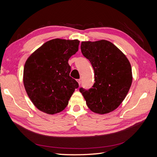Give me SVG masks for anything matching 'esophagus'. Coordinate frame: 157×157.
I'll use <instances>...</instances> for the list:
<instances>
[{"label": "esophagus", "instance_id": "esophagus-1", "mask_svg": "<svg viewBox=\"0 0 157 157\" xmlns=\"http://www.w3.org/2000/svg\"><path fill=\"white\" fill-rule=\"evenodd\" d=\"M77 82H78V84L80 85V83H81V80H80V79H78V80H77Z\"/></svg>", "mask_w": 157, "mask_h": 157}]
</instances>
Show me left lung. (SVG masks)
<instances>
[{
    "label": "left lung",
    "instance_id": "1",
    "mask_svg": "<svg viewBox=\"0 0 157 157\" xmlns=\"http://www.w3.org/2000/svg\"><path fill=\"white\" fill-rule=\"evenodd\" d=\"M83 56L91 63L95 76L92 88H80L86 105L95 113L107 114L119 106L132 82L130 61L126 56L106 40L81 43Z\"/></svg>",
    "mask_w": 157,
    "mask_h": 157
}]
</instances>
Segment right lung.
<instances>
[{"mask_svg":"<svg viewBox=\"0 0 157 157\" xmlns=\"http://www.w3.org/2000/svg\"><path fill=\"white\" fill-rule=\"evenodd\" d=\"M78 40L55 39L45 42L27 58L23 81L39 110L54 115L64 110L78 84L69 76V59L78 50Z\"/></svg>","mask_w":157,"mask_h":157,"instance_id":"right-lung-1","label":"right lung"}]
</instances>
